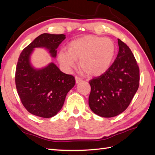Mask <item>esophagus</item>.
<instances>
[{
    "label": "esophagus",
    "mask_w": 155,
    "mask_h": 155,
    "mask_svg": "<svg viewBox=\"0 0 155 155\" xmlns=\"http://www.w3.org/2000/svg\"><path fill=\"white\" fill-rule=\"evenodd\" d=\"M83 81V79L80 77H77V76H76L75 77V81H76V83H79L80 82Z\"/></svg>",
    "instance_id": "obj_1"
}]
</instances>
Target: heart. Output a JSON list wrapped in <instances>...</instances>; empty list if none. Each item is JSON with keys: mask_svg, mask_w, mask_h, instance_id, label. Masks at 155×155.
Returning a JSON list of instances; mask_svg holds the SVG:
<instances>
[{"mask_svg": "<svg viewBox=\"0 0 155 155\" xmlns=\"http://www.w3.org/2000/svg\"><path fill=\"white\" fill-rule=\"evenodd\" d=\"M116 46L109 38L85 35L71 41L68 51L61 50L59 61L66 68H74L76 60H80L79 67L90 77H98L105 73L114 61Z\"/></svg>", "mask_w": 155, "mask_h": 155, "instance_id": "heart-1", "label": "heart"}]
</instances>
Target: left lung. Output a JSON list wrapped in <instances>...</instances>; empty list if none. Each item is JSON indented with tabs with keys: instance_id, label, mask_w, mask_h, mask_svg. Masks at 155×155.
I'll return each mask as SVG.
<instances>
[{
	"instance_id": "8db88e82",
	"label": "left lung",
	"mask_w": 155,
	"mask_h": 155,
	"mask_svg": "<svg viewBox=\"0 0 155 155\" xmlns=\"http://www.w3.org/2000/svg\"><path fill=\"white\" fill-rule=\"evenodd\" d=\"M119 51L107 71L90 81L89 106L94 114L112 117L127 109L137 92L140 69L127 44L117 40Z\"/></svg>"
}]
</instances>
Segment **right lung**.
Masks as SVG:
<instances>
[{
  "label": "right lung",
  "instance_id": "right-lung-1",
  "mask_svg": "<svg viewBox=\"0 0 155 155\" xmlns=\"http://www.w3.org/2000/svg\"><path fill=\"white\" fill-rule=\"evenodd\" d=\"M65 39L64 34L43 33L36 38L20 54L15 70V85L21 102L27 111L37 116L49 118L57 114L65 97L75 85L74 77L62 72L54 64L35 68L31 63L34 48H44L52 58Z\"/></svg>",
  "mask_w": 155,
  "mask_h": 155
}]
</instances>
